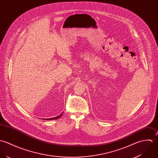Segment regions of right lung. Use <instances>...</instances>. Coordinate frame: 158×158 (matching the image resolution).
Returning a JSON list of instances; mask_svg holds the SVG:
<instances>
[{
    "instance_id": "right-lung-1",
    "label": "right lung",
    "mask_w": 158,
    "mask_h": 158,
    "mask_svg": "<svg viewBox=\"0 0 158 158\" xmlns=\"http://www.w3.org/2000/svg\"><path fill=\"white\" fill-rule=\"evenodd\" d=\"M62 114H63V113H62L60 115H59V116H57V117H54V118H46V119H44V120H56V119H58L59 118H60V117L62 116Z\"/></svg>"
}]
</instances>
